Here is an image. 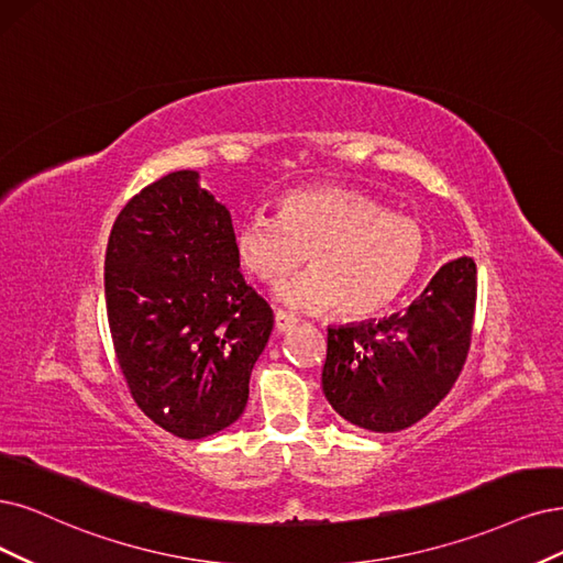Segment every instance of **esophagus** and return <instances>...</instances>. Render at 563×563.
<instances>
[{
    "label": "esophagus",
    "instance_id": "obj_1",
    "mask_svg": "<svg viewBox=\"0 0 563 563\" xmlns=\"http://www.w3.org/2000/svg\"><path fill=\"white\" fill-rule=\"evenodd\" d=\"M297 324V318L285 313V310H276V331L278 334H285V331H289Z\"/></svg>",
    "mask_w": 563,
    "mask_h": 563
}]
</instances>
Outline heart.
<instances>
[{
  "instance_id": "1",
  "label": "heart",
  "mask_w": 563,
  "mask_h": 563,
  "mask_svg": "<svg viewBox=\"0 0 563 563\" xmlns=\"http://www.w3.org/2000/svg\"><path fill=\"white\" fill-rule=\"evenodd\" d=\"M241 266L264 285L283 283L306 256L310 274L278 289L289 308L345 318L380 313L420 274L427 234L418 220L385 211L373 197L341 185L287 192L278 216L253 213L236 224Z\"/></svg>"
}]
</instances>
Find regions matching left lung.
Here are the masks:
<instances>
[{
  "label": "left lung",
  "instance_id": "left-lung-1",
  "mask_svg": "<svg viewBox=\"0 0 563 563\" xmlns=\"http://www.w3.org/2000/svg\"><path fill=\"white\" fill-rule=\"evenodd\" d=\"M475 274L471 257L452 260L404 313L329 327L322 391L343 420L391 433L445 399L468 355Z\"/></svg>",
  "mask_w": 563,
  "mask_h": 563
}]
</instances>
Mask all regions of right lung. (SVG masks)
<instances>
[{
  "mask_svg": "<svg viewBox=\"0 0 563 563\" xmlns=\"http://www.w3.org/2000/svg\"><path fill=\"white\" fill-rule=\"evenodd\" d=\"M227 208L174 172L113 222L103 295L115 357L136 406L185 441L234 424L274 310L245 285Z\"/></svg>",
  "mask_w": 563,
  "mask_h": 563,
  "instance_id": "1",
  "label": "right lung"
}]
</instances>
